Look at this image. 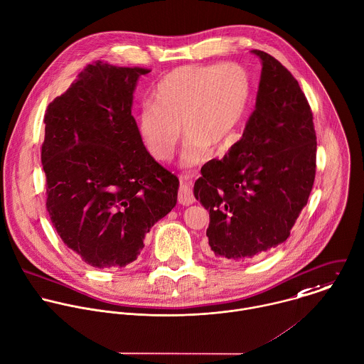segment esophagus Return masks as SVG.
I'll use <instances>...</instances> for the list:
<instances>
[{
    "instance_id": "1",
    "label": "esophagus",
    "mask_w": 364,
    "mask_h": 364,
    "mask_svg": "<svg viewBox=\"0 0 364 364\" xmlns=\"http://www.w3.org/2000/svg\"><path fill=\"white\" fill-rule=\"evenodd\" d=\"M177 200H178V203L181 205H190V204H193L196 201L191 187L187 183H184V181H181V184H180Z\"/></svg>"
}]
</instances>
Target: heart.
Returning a JSON list of instances; mask_svg holds the SVG:
<instances>
[{
	"instance_id": "obj_1",
	"label": "heart",
	"mask_w": 364,
	"mask_h": 364,
	"mask_svg": "<svg viewBox=\"0 0 364 364\" xmlns=\"http://www.w3.org/2000/svg\"><path fill=\"white\" fill-rule=\"evenodd\" d=\"M251 95L244 66L228 63L184 65L167 73L156 86L154 105L137 117V132L147 151L159 161L170 160L178 146L181 127L187 136L184 164L220 149L242 120Z\"/></svg>"
}]
</instances>
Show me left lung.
<instances>
[{"label":"left lung","instance_id":"left-lung-1","mask_svg":"<svg viewBox=\"0 0 364 364\" xmlns=\"http://www.w3.org/2000/svg\"><path fill=\"white\" fill-rule=\"evenodd\" d=\"M262 60L259 89L242 137L201 168L194 196L210 211L208 244L240 262L287 241L316 174L314 114L294 75L274 56Z\"/></svg>","mask_w":364,"mask_h":364}]
</instances>
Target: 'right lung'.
Here are the masks:
<instances>
[{"instance_id":"1","label":"right lung","mask_w":364,"mask_h":364,"mask_svg":"<svg viewBox=\"0 0 364 364\" xmlns=\"http://www.w3.org/2000/svg\"><path fill=\"white\" fill-rule=\"evenodd\" d=\"M149 72L96 60L45 113L46 210L63 244L95 268L133 262L177 204L178 178L150 156L132 116Z\"/></svg>"}]
</instances>
